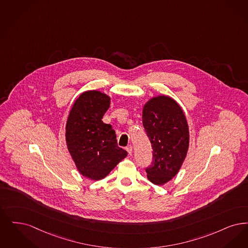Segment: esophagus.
<instances>
[{
	"mask_svg": "<svg viewBox=\"0 0 248 248\" xmlns=\"http://www.w3.org/2000/svg\"><path fill=\"white\" fill-rule=\"evenodd\" d=\"M127 152L129 153V155H132V152H133V149H132V146H131V145H129V146L127 147Z\"/></svg>",
	"mask_w": 248,
	"mask_h": 248,
	"instance_id": "34e87169",
	"label": "esophagus"
}]
</instances>
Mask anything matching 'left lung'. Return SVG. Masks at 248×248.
I'll return each instance as SVG.
<instances>
[{
	"label": "left lung",
	"instance_id": "8db88e82",
	"mask_svg": "<svg viewBox=\"0 0 248 248\" xmlns=\"http://www.w3.org/2000/svg\"><path fill=\"white\" fill-rule=\"evenodd\" d=\"M142 124L151 141L153 164L147 178L155 185L172 180L189 149V126L183 108L171 97L157 95L142 108Z\"/></svg>",
	"mask_w": 248,
	"mask_h": 248
}]
</instances>
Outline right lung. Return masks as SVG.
I'll list each match as a JSON object with an SVG mask.
<instances>
[{
  "instance_id": "obj_1",
  "label": "right lung",
  "mask_w": 248,
  "mask_h": 248,
  "mask_svg": "<svg viewBox=\"0 0 248 248\" xmlns=\"http://www.w3.org/2000/svg\"><path fill=\"white\" fill-rule=\"evenodd\" d=\"M111 98L96 91H86L77 98L65 125V141L76 168L93 181L107 177L128 153L118 145L115 130L103 122Z\"/></svg>"
}]
</instances>
